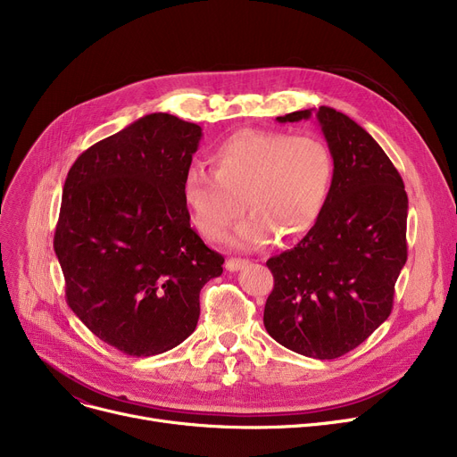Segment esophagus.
<instances>
[{"label":"esophagus","instance_id":"obj_1","mask_svg":"<svg viewBox=\"0 0 457 457\" xmlns=\"http://www.w3.org/2000/svg\"><path fill=\"white\" fill-rule=\"evenodd\" d=\"M248 259H237V257H231V259H228L226 261V270H229V272H237V270H241L243 267H246L248 265Z\"/></svg>","mask_w":457,"mask_h":457}]
</instances>
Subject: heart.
Here are the masks:
<instances>
[{"label":"heart","instance_id":"heart-1","mask_svg":"<svg viewBox=\"0 0 457 457\" xmlns=\"http://www.w3.org/2000/svg\"><path fill=\"white\" fill-rule=\"evenodd\" d=\"M211 172L190 168L183 178V202L198 231L212 243L245 212L231 245L259 248L293 243L319 222L335 181V159L317 137L243 129L209 154ZM245 202L243 203L242 200Z\"/></svg>","mask_w":457,"mask_h":457}]
</instances>
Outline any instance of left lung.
Returning <instances> with one entry per match:
<instances>
[{"mask_svg": "<svg viewBox=\"0 0 457 457\" xmlns=\"http://www.w3.org/2000/svg\"><path fill=\"white\" fill-rule=\"evenodd\" d=\"M315 114L335 159L329 200L302 241L267 261L274 289L265 328L281 346L335 359L387 320L407 259V195L379 144L331 107L278 116L279 124Z\"/></svg>", "mask_w": 457, "mask_h": 457, "instance_id": "left-lung-1", "label": "left lung"}]
</instances>
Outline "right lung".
Wrapping results in <instances>:
<instances>
[{
	"label": "right lung",
	"mask_w": 457,
	"mask_h": 457,
	"mask_svg": "<svg viewBox=\"0 0 457 457\" xmlns=\"http://www.w3.org/2000/svg\"><path fill=\"white\" fill-rule=\"evenodd\" d=\"M202 128L152 112L71 164L54 248L66 300L104 343L148 357L196 329L202 287L224 257L190 228L183 178Z\"/></svg>",
	"instance_id": "obj_1"
}]
</instances>
